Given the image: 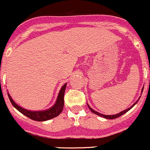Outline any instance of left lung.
<instances>
[{"label": "left lung", "instance_id": "obj_1", "mask_svg": "<svg viewBox=\"0 0 150 150\" xmlns=\"http://www.w3.org/2000/svg\"><path fill=\"white\" fill-rule=\"evenodd\" d=\"M143 90H144V87L143 88H142V92H143ZM139 100H137V101L136 102V103H134V104H133L131 106H130V107H129L128 109H125V110H124V111H122V112H120V113H118V114H117V115H102V114H100V113H99V112H96V111H95L94 109H92L91 107H90V106H89L88 104H87V106H88V107H89V109H90V111H91L92 112H93V113H94V114H96V115H98V116H100V117H104V118H106V119H112V120H113V119H115V118H117V117H120V116H122V115H124V114H125L126 112H128L129 110H130V109H131L133 107V106H135V105L136 104V103H137V102L139 101Z\"/></svg>", "mask_w": 150, "mask_h": 150}]
</instances>
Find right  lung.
<instances>
[{
	"instance_id": "right-lung-1",
	"label": "right lung",
	"mask_w": 150,
	"mask_h": 150,
	"mask_svg": "<svg viewBox=\"0 0 150 150\" xmlns=\"http://www.w3.org/2000/svg\"><path fill=\"white\" fill-rule=\"evenodd\" d=\"M66 83L60 89V93H59L58 96H57V100H56L54 106L50 108V109L44 111H37V112L35 111L34 112V111L27 110V109H23V108L18 106L13 100V99L11 98V97L10 96V95L8 93V96L11 104L19 112H21L22 114H23V115L28 117H29L30 119L33 120L43 122V121L48 120L52 119V118L55 117H57L62 112V111L63 109V106H64V93L65 90H66Z\"/></svg>"
}]
</instances>
